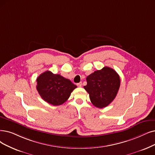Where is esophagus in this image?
Wrapping results in <instances>:
<instances>
[{"label":"esophagus","instance_id":"esophagus-1","mask_svg":"<svg viewBox=\"0 0 155 155\" xmlns=\"http://www.w3.org/2000/svg\"><path fill=\"white\" fill-rule=\"evenodd\" d=\"M77 86H79V87H81V86H82V82H80V83H78Z\"/></svg>","mask_w":155,"mask_h":155}]
</instances>
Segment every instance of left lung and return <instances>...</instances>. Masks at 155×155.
I'll return each mask as SVG.
<instances>
[{"instance_id":"1","label":"left lung","mask_w":155,"mask_h":155,"mask_svg":"<svg viewBox=\"0 0 155 155\" xmlns=\"http://www.w3.org/2000/svg\"><path fill=\"white\" fill-rule=\"evenodd\" d=\"M86 81L84 88L89 94L91 103L98 108L106 107L112 102L120 86L118 74L109 67L91 74Z\"/></svg>"}]
</instances>
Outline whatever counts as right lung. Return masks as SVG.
<instances>
[{
    "mask_svg": "<svg viewBox=\"0 0 155 155\" xmlns=\"http://www.w3.org/2000/svg\"><path fill=\"white\" fill-rule=\"evenodd\" d=\"M36 81V88L41 98L53 106L64 104L77 88L69 79L49 71L42 73Z\"/></svg>",
    "mask_w": 155,
    "mask_h": 155,
    "instance_id": "add662e5",
    "label": "right lung"
}]
</instances>
